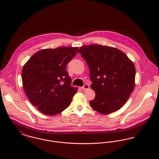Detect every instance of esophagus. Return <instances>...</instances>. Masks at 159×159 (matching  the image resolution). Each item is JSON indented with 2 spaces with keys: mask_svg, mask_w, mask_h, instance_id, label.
I'll list each match as a JSON object with an SVG mask.
<instances>
[{
  "mask_svg": "<svg viewBox=\"0 0 159 159\" xmlns=\"http://www.w3.org/2000/svg\"><path fill=\"white\" fill-rule=\"evenodd\" d=\"M89 88V85L88 84H86L85 85H84V86L82 87V89H83V91H86V90H88Z\"/></svg>",
  "mask_w": 159,
  "mask_h": 159,
  "instance_id": "esophagus-1",
  "label": "esophagus"
}]
</instances>
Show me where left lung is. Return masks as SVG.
Listing matches in <instances>:
<instances>
[{"mask_svg":"<svg viewBox=\"0 0 159 159\" xmlns=\"http://www.w3.org/2000/svg\"><path fill=\"white\" fill-rule=\"evenodd\" d=\"M90 71L95 97L89 102L100 113H113L129 99L135 84L136 70L134 62L117 48L92 44L81 46L78 52Z\"/></svg>","mask_w":159,"mask_h":159,"instance_id":"obj_1","label":"left lung"}]
</instances>
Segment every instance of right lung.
Segmentation results:
<instances>
[{
  "mask_svg": "<svg viewBox=\"0 0 159 159\" xmlns=\"http://www.w3.org/2000/svg\"><path fill=\"white\" fill-rule=\"evenodd\" d=\"M78 49L69 46L43 49L24 65V90L30 103L42 113L56 115L70 105L78 88L71 86L66 66Z\"/></svg>",
  "mask_w": 159,
  "mask_h": 159,
  "instance_id": "obj_1",
  "label": "right lung"
}]
</instances>
